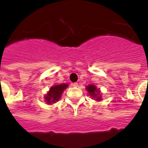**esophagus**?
<instances>
[{"instance_id":"esophagus-1","label":"esophagus","mask_w":148,"mask_h":148,"mask_svg":"<svg viewBox=\"0 0 148 148\" xmlns=\"http://www.w3.org/2000/svg\"><path fill=\"white\" fill-rule=\"evenodd\" d=\"M72 86H73V87H77L78 86V84L77 83V82H75V83H73V84H72Z\"/></svg>"}]
</instances>
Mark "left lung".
Returning a JSON list of instances; mask_svg holds the SVG:
<instances>
[{"instance_id": "1", "label": "left lung", "mask_w": 148, "mask_h": 148, "mask_svg": "<svg viewBox=\"0 0 148 148\" xmlns=\"http://www.w3.org/2000/svg\"><path fill=\"white\" fill-rule=\"evenodd\" d=\"M86 90H87L89 95L92 98L95 99L96 101L101 100V96L100 94V90L99 89L96 88L95 85L93 84H90V85L87 86Z\"/></svg>"}]
</instances>
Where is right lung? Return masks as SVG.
Here are the masks:
<instances>
[{
  "label": "right lung",
  "instance_id": "right-lung-1",
  "mask_svg": "<svg viewBox=\"0 0 148 148\" xmlns=\"http://www.w3.org/2000/svg\"><path fill=\"white\" fill-rule=\"evenodd\" d=\"M67 87L68 84H61L58 85H54L51 87L49 92L44 96L47 103L48 104H50L52 103H56V101H58L61 99L64 90Z\"/></svg>",
  "mask_w": 148,
  "mask_h": 148
}]
</instances>
